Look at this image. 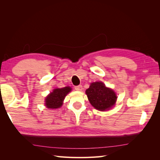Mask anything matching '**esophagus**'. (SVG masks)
Listing matches in <instances>:
<instances>
[{"instance_id": "esophagus-1", "label": "esophagus", "mask_w": 160, "mask_h": 160, "mask_svg": "<svg viewBox=\"0 0 160 160\" xmlns=\"http://www.w3.org/2000/svg\"><path fill=\"white\" fill-rule=\"evenodd\" d=\"M75 90H77V91H82V89H83V87H82V85H79L75 86Z\"/></svg>"}]
</instances>
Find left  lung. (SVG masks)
<instances>
[{"label": "left lung", "mask_w": 160, "mask_h": 160, "mask_svg": "<svg viewBox=\"0 0 160 160\" xmlns=\"http://www.w3.org/2000/svg\"><path fill=\"white\" fill-rule=\"evenodd\" d=\"M86 94L91 104L99 111H105L115 105L117 96L115 92L106 88L101 82L91 83L89 88L86 90Z\"/></svg>", "instance_id": "1"}]
</instances>
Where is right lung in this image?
Returning <instances> with one entry per match:
<instances>
[{"label":"right lung","mask_w":160,"mask_h":160,"mask_svg":"<svg viewBox=\"0 0 160 160\" xmlns=\"http://www.w3.org/2000/svg\"><path fill=\"white\" fill-rule=\"evenodd\" d=\"M71 91V89L69 87L54 89L45 99L46 107L49 109H57L60 108L62 104V101L64 100L65 97Z\"/></svg>","instance_id":"add662e5"}]
</instances>
